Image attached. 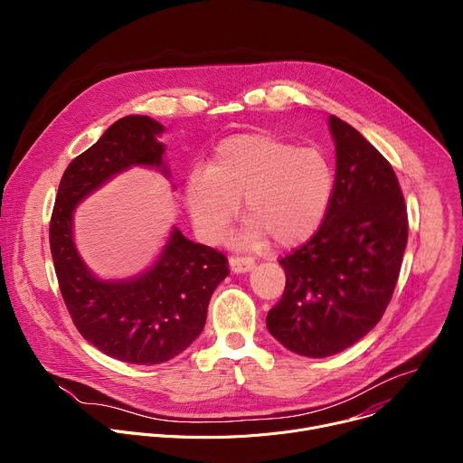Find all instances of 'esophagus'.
<instances>
[{"label": "esophagus", "instance_id": "esophagus-1", "mask_svg": "<svg viewBox=\"0 0 463 463\" xmlns=\"http://www.w3.org/2000/svg\"><path fill=\"white\" fill-rule=\"evenodd\" d=\"M229 266L232 273H247L254 268V260L250 258H241V256H231L229 258Z\"/></svg>", "mask_w": 463, "mask_h": 463}]
</instances>
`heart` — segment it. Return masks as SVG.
<instances>
[{
    "instance_id": "b5f03b06",
    "label": "heart",
    "mask_w": 463,
    "mask_h": 463,
    "mask_svg": "<svg viewBox=\"0 0 463 463\" xmlns=\"http://www.w3.org/2000/svg\"><path fill=\"white\" fill-rule=\"evenodd\" d=\"M335 188L334 166L315 146L271 134H238L222 141L207 166L184 181V203L203 241L218 243L238 218H249L238 245L266 238L279 247L307 240L322 223Z\"/></svg>"
}]
</instances>
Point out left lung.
I'll return each mask as SVG.
<instances>
[{
    "label": "left lung",
    "mask_w": 463,
    "mask_h": 463,
    "mask_svg": "<svg viewBox=\"0 0 463 463\" xmlns=\"http://www.w3.org/2000/svg\"><path fill=\"white\" fill-rule=\"evenodd\" d=\"M337 168L318 231L280 260L286 289L269 334L306 357L335 355L381 320L409 238L407 207L390 163L348 122L327 117Z\"/></svg>",
    "instance_id": "8db88e82"
}]
</instances>
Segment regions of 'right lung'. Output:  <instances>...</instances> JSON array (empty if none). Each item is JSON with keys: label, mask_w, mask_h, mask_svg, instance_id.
<instances>
[{"label": "right lung", "mask_w": 463, "mask_h": 463, "mask_svg": "<svg viewBox=\"0 0 463 463\" xmlns=\"http://www.w3.org/2000/svg\"><path fill=\"white\" fill-rule=\"evenodd\" d=\"M163 131L146 115L113 122L65 168L49 225L58 286L80 335L129 364H159L184 352L203 332L211 297L229 275L225 254L190 241L177 227L154 266L126 280L97 279L75 247L73 214L84 197L131 166L170 175L157 141Z\"/></svg>", "instance_id": "add662e5"}]
</instances>
